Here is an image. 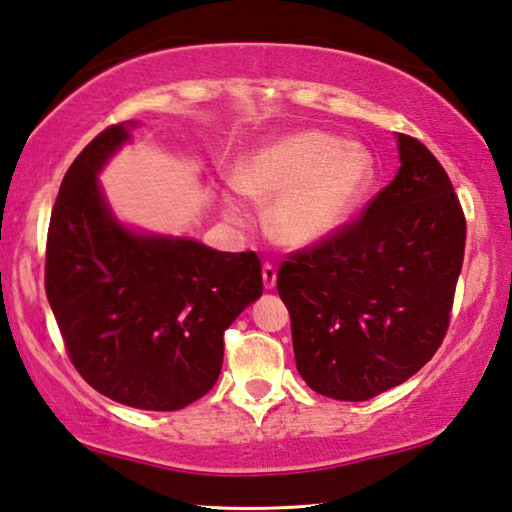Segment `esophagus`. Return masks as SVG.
<instances>
[{
    "instance_id": "obj_1",
    "label": "esophagus",
    "mask_w": 512,
    "mask_h": 512,
    "mask_svg": "<svg viewBox=\"0 0 512 512\" xmlns=\"http://www.w3.org/2000/svg\"><path fill=\"white\" fill-rule=\"evenodd\" d=\"M262 277H264V287L266 289H273L275 287V280H277V268L273 264H264L262 266Z\"/></svg>"
}]
</instances>
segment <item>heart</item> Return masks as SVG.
Instances as JSON below:
<instances>
[{"label":"heart","instance_id":"1","mask_svg":"<svg viewBox=\"0 0 512 512\" xmlns=\"http://www.w3.org/2000/svg\"><path fill=\"white\" fill-rule=\"evenodd\" d=\"M375 180V158L359 142H341L323 131H293L259 144L237 164V192L271 203L268 230L289 248H307L334 235L357 210ZM225 216L244 223L235 198Z\"/></svg>","mask_w":512,"mask_h":512}]
</instances>
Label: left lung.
<instances>
[{"mask_svg":"<svg viewBox=\"0 0 512 512\" xmlns=\"http://www.w3.org/2000/svg\"><path fill=\"white\" fill-rule=\"evenodd\" d=\"M402 167L363 216L289 255L277 293L311 391L363 402L413 377L443 343L465 214L433 153L397 135Z\"/></svg>","mask_w":512,"mask_h":512,"instance_id":"obj_1","label":"left lung"}]
</instances>
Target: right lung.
<instances>
[{
	"label": "right lung",
	"instance_id": "obj_1",
	"mask_svg": "<svg viewBox=\"0 0 512 512\" xmlns=\"http://www.w3.org/2000/svg\"><path fill=\"white\" fill-rule=\"evenodd\" d=\"M137 121L110 126L67 169L47 235L45 291L69 359L101 395L178 411L216 384L223 332L262 296V264L115 219L99 171Z\"/></svg>",
	"mask_w": 512,
	"mask_h": 512
}]
</instances>
